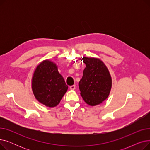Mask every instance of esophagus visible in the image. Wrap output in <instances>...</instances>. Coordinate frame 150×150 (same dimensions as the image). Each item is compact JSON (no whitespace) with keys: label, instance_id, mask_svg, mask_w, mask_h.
<instances>
[{"label":"esophagus","instance_id":"esophagus-1","mask_svg":"<svg viewBox=\"0 0 150 150\" xmlns=\"http://www.w3.org/2000/svg\"><path fill=\"white\" fill-rule=\"evenodd\" d=\"M75 88H76L75 85H72V86H70V89L71 90H74V89H75Z\"/></svg>","mask_w":150,"mask_h":150}]
</instances>
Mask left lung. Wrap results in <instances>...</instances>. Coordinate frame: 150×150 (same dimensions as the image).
<instances>
[{
	"instance_id": "8db88e82",
	"label": "left lung",
	"mask_w": 150,
	"mask_h": 150,
	"mask_svg": "<svg viewBox=\"0 0 150 150\" xmlns=\"http://www.w3.org/2000/svg\"><path fill=\"white\" fill-rule=\"evenodd\" d=\"M86 64L83 75L78 86L84 101L90 106H96L105 101L109 95L112 79L104 63L95 58L83 57Z\"/></svg>"
}]
</instances>
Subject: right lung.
<instances>
[{
    "instance_id": "add662e5",
    "label": "right lung",
    "mask_w": 150,
    "mask_h": 150,
    "mask_svg": "<svg viewBox=\"0 0 150 150\" xmlns=\"http://www.w3.org/2000/svg\"><path fill=\"white\" fill-rule=\"evenodd\" d=\"M67 89L54 62L45 60L37 66L32 78V91L40 103L50 108L57 106Z\"/></svg>"
}]
</instances>
